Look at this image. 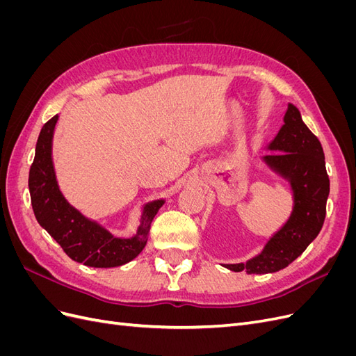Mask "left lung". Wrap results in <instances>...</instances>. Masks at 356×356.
Listing matches in <instances>:
<instances>
[{
	"label": "left lung",
	"instance_id": "left-lung-1",
	"mask_svg": "<svg viewBox=\"0 0 356 356\" xmlns=\"http://www.w3.org/2000/svg\"><path fill=\"white\" fill-rule=\"evenodd\" d=\"M264 149L270 152L261 157L264 166L289 184L293 211L255 257L246 263L221 264L232 272L264 275L285 268L314 242L325 220L330 179L324 149L296 105L288 104L284 124Z\"/></svg>",
	"mask_w": 356,
	"mask_h": 356
}]
</instances>
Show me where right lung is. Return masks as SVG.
Listing matches in <instances>:
<instances>
[{
    "label": "right lung",
    "instance_id": "right-lung-1",
    "mask_svg": "<svg viewBox=\"0 0 356 356\" xmlns=\"http://www.w3.org/2000/svg\"><path fill=\"white\" fill-rule=\"evenodd\" d=\"M58 120L59 115H55L42 126L29 169L28 186L35 218L71 260L102 268L126 264L144 250L149 225L165 199L143 204L139 225L131 238H118L99 221L86 217L65 199L58 184L53 163V136Z\"/></svg>",
    "mask_w": 356,
    "mask_h": 356
}]
</instances>
